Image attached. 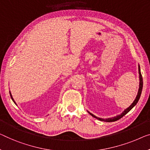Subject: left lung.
Wrapping results in <instances>:
<instances>
[{"instance_id":"left-lung-1","label":"left lung","mask_w":150,"mask_h":150,"mask_svg":"<svg viewBox=\"0 0 150 150\" xmlns=\"http://www.w3.org/2000/svg\"><path fill=\"white\" fill-rule=\"evenodd\" d=\"M138 70H139V89H138V92H137V96H136L135 100H134L132 104H131L130 106H129L128 108L125 109L124 111L122 112L120 114V115H118L117 116H116V117H111V118H99L98 117H96L94 115H93V114H91V112H89V111L88 113L91 116H92L93 117H94L96 118H97L98 120H101V121H104V122H114V121H116V120H117L118 119H120V118H121L123 116H125L126 115L127 113H128L129 111H130L131 109H132L134 106H135L137 103L139 101L140 96H141V94H142V89H143V78H142V73H141V70H140V66L139 64L138 65Z\"/></svg>"}]
</instances>
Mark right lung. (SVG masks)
Listing matches in <instances>:
<instances>
[{"mask_svg": "<svg viewBox=\"0 0 150 150\" xmlns=\"http://www.w3.org/2000/svg\"><path fill=\"white\" fill-rule=\"evenodd\" d=\"M9 93H10V96H11V100H12L13 101V102H14V103L17 105L16 102H15V101L14 100V99H13V96H12V94H11V91H9Z\"/></svg>", "mask_w": 150, "mask_h": 150, "instance_id": "right-lung-1", "label": "right lung"}]
</instances>
